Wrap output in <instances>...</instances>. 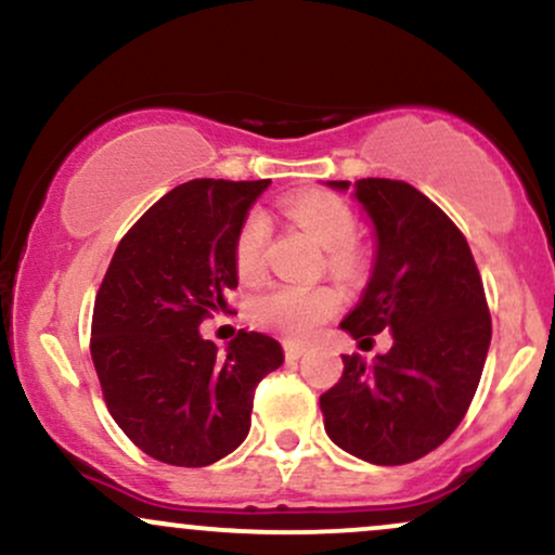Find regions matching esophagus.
<instances>
[{"label": "esophagus", "instance_id": "esophagus-1", "mask_svg": "<svg viewBox=\"0 0 555 555\" xmlns=\"http://www.w3.org/2000/svg\"><path fill=\"white\" fill-rule=\"evenodd\" d=\"M284 354L286 360H299L305 354V344H297V341H286L284 344Z\"/></svg>", "mask_w": 555, "mask_h": 555}]
</instances>
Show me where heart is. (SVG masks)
I'll return each mask as SVG.
<instances>
[{"label":"heart","mask_w":555,"mask_h":555,"mask_svg":"<svg viewBox=\"0 0 555 555\" xmlns=\"http://www.w3.org/2000/svg\"><path fill=\"white\" fill-rule=\"evenodd\" d=\"M286 211L299 227L313 234L318 245L328 250V263L336 271H352L358 266L352 240L358 219L341 197L331 193H305L286 203ZM269 219L263 211H250L242 219L234 237V266L242 279H256L263 271ZM339 310V295L331 286L279 284L253 299V321L276 331L286 339L305 341Z\"/></svg>","instance_id":"obj_1"}]
</instances>
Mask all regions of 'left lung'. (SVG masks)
I'll use <instances>...</instances> for the list:
<instances>
[{
  "label": "left lung",
  "instance_id": "8db88e82",
  "mask_svg": "<svg viewBox=\"0 0 555 555\" xmlns=\"http://www.w3.org/2000/svg\"><path fill=\"white\" fill-rule=\"evenodd\" d=\"M352 195L373 224L375 258L341 328L360 347L380 331L393 344L373 362L341 354L323 425L362 462L406 464L438 449L475 397L490 347L486 289L467 240L430 197L378 177L354 182Z\"/></svg>",
  "mask_w": 555,
  "mask_h": 555
}]
</instances>
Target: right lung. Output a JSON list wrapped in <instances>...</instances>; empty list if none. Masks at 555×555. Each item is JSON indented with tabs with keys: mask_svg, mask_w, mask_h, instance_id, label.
<instances>
[{
	"mask_svg": "<svg viewBox=\"0 0 555 555\" xmlns=\"http://www.w3.org/2000/svg\"><path fill=\"white\" fill-rule=\"evenodd\" d=\"M271 180H190L125 234L93 305L91 358L114 423L154 460L208 467L250 430L282 344L240 331L219 352L201 323L237 286L234 237Z\"/></svg>",
	"mask_w": 555,
	"mask_h": 555,
	"instance_id": "right-lung-1",
	"label": "right lung"
}]
</instances>
